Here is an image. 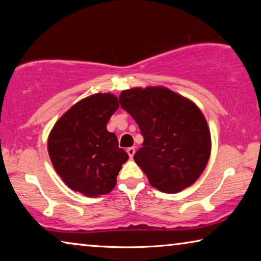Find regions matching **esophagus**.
Instances as JSON below:
<instances>
[{"mask_svg":"<svg viewBox=\"0 0 261 261\" xmlns=\"http://www.w3.org/2000/svg\"><path fill=\"white\" fill-rule=\"evenodd\" d=\"M126 152H127V154H129L130 158H134L135 153H136V148L135 147H129L126 149Z\"/></svg>","mask_w":261,"mask_h":261,"instance_id":"1","label":"esophagus"}]
</instances>
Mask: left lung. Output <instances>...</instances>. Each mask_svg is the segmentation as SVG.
<instances>
[{"label": "left lung", "instance_id": "left-lung-1", "mask_svg": "<svg viewBox=\"0 0 261 261\" xmlns=\"http://www.w3.org/2000/svg\"><path fill=\"white\" fill-rule=\"evenodd\" d=\"M120 105L144 137L134 159L152 187L175 193L196 182L211 154V134L199 108L165 87L123 91Z\"/></svg>", "mask_w": 261, "mask_h": 261}]
</instances>
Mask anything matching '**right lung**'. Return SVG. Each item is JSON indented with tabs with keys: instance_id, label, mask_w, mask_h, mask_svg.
Returning a JSON list of instances; mask_svg holds the SVG:
<instances>
[{
	"instance_id": "right-lung-1",
	"label": "right lung",
	"mask_w": 261,
	"mask_h": 261,
	"mask_svg": "<svg viewBox=\"0 0 261 261\" xmlns=\"http://www.w3.org/2000/svg\"><path fill=\"white\" fill-rule=\"evenodd\" d=\"M118 108L116 96L98 93L73 105L48 138V153L56 173L70 189L88 197L107 194L129 155L118 147L107 123Z\"/></svg>"
}]
</instances>
